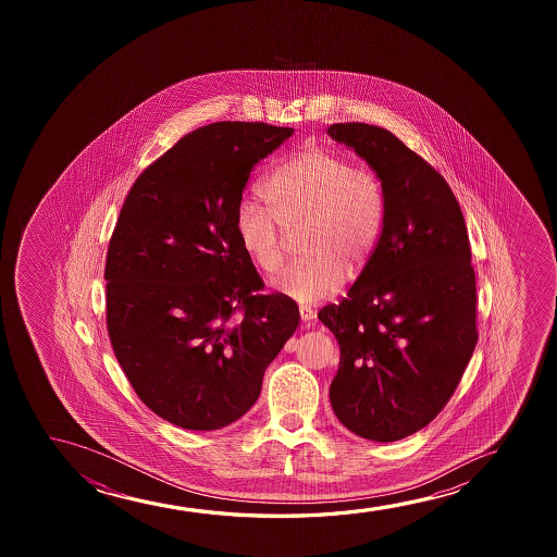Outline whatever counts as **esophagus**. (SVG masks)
<instances>
[{"label":"esophagus","instance_id":"34e87169","mask_svg":"<svg viewBox=\"0 0 557 557\" xmlns=\"http://www.w3.org/2000/svg\"><path fill=\"white\" fill-rule=\"evenodd\" d=\"M298 313H300V320L305 321L306 325L310 327V323H313V318H315V313H313L312 308H308V306H300V308H298Z\"/></svg>","mask_w":557,"mask_h":557}]
</instances>
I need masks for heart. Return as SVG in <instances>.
Wrapping results in <instances>:
<instances>
[{
	"label": "heart",
	"instance_id": "b5f03b06",
	"mask_svg": "<svg viewBox=\"0 0 557 557\" xmlns=\"http://www.w3.org/2000/svg\"><path fill=\"white\" fill-rule=\"evenodd\" d=\"M268 209L242 201L236 236L260 272L282 264V230L306 226V259L283 268L272 287L300 305H315L343 287L346 272L359 274L379 245L384 196L379 178L323 148H306L264 178Z\"/></svg>",
	"mask_w": 557,
	"mask_h": 557
}]
</instances>
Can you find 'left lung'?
<instances>
[{
    "instance_id": "8db88e82",
    "label": "left lung",
    "mask_w": 557,
    "mask_h": 557,
    "mask_svg": "<svg viewBox=\"0 0 557 557\" xmlns=\"http://www.w3.org/2000/svg\"><path fill=\"white\" fill-rule=\"evenodd\" d=\"M327 133L367 161L384 196L373 257L348 297L318 313L341 348L329 397L354 434L397 442L437 417L478 343L465 216L445 178L389 131Z\"/></svg>"
}]
</instances>
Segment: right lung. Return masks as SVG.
<instances>
[{
  "instance_id": "add662e5",
  "label": "right lung",
  "mask_w": 557,
  "mask_h": 557,
  "mask_svg": "<svg viewBox=\"0 0 557 557\" xmlns=\"http://www.w3.org/2000/svg\"><path fill=\"white\" fill-rule=\"evenodd\" d=\"M290 127L219 122L191 131L131 188L107 255L115 358L146 407L175 426H228L259 399L267 367L298 327L236 236L252 168Z\"/></svg>"
}]
</instances>
